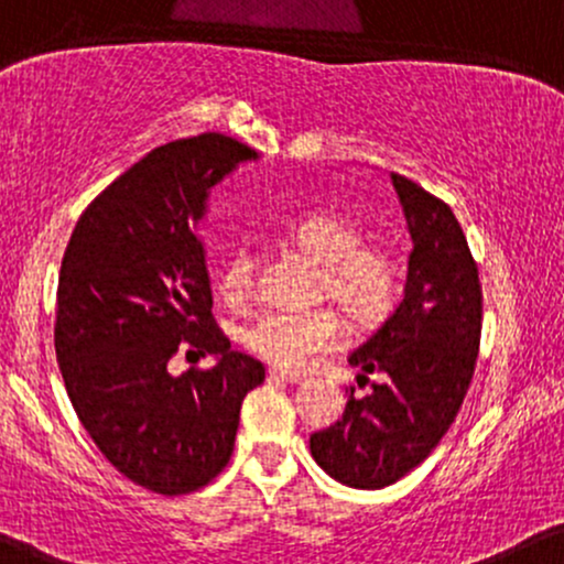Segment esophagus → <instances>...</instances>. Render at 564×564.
Wrapping results in <instances>:
<instances>
[{"instance_id":"34e87169","label":"esophagus","mask_w":564,"mask_h":564,"mask_svg":"<svg viewBox=\"0 0 564 564\" xmlns=\"http://www.w3.org/2000/svg\"><path fill=\"white\" fill-rule=\"evenodd\" d=\"M270 380H281V382H292V386H300V382H305V375L283 372V369H270Z\"/></svg>"}]
</instances>
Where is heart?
Wrapping results in <instances>:
<instances>
[{
	"label": "heart",
	"mask_w": 564,
	"mask_h": 564,
	"mask_svg": "<svg viewBox=\"0 0 564 564\" xmlns=\"http://www.w3.org/2000/svg\"><path fill=\"white\" fill-rule=\"evenodd\" d=\"M364 227L337 212L307 214L286 227V240L324 264L321 294L332 296L358 324H377L393 311L404 283L399 257L367 243ZM257 253L238 246L219 272V292L230 305L253 294ZM243 345L278 369H305L345 339V321L334 307L268 311L246 326Z\"/></svg>",
	"instance_id": "obj_1"
}]
</instances>
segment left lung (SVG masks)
I'll return each instance as SVG.
<instances>
[{
    "label": "left lung",
    "mask_w": 564,
    "mask_h": 564,
    "mask_svg": "<svg viewBox=\"0 0 564 564\" xmlns=\"http://www.w3.org/2000/svg\"><path fill=\"white\" fill-rule=\"evenodd\" d=\"M412 235L404 296L350 367L372 393L348 395L343 420L311 436V453L332 479L380 490L429 457L455 423L471 386L481 339V283L453 208L412 178L391 173Z\"/></svg>",
    "instance_id": "left-lung-1"
}]
</instances>
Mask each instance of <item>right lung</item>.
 <instances>
[{"label": "right lung", "mask_w": 564, "mask_h": 564, "mask_svg": "<svg viewBox=\"0 0 564 564\" xmlns=\"http://www.w3.org/2000/svg\"><path fill=\"white\" fill-rule=\"evenodd\" d=\"M257 152L221 133L158 147L85 208L64 251L55 358L79 423L122 476L160 495L206 487L230 463L240 404L264 367L212 313L206 251L192 227L208 189ZM178 349L212 370L173 378Z\"/></svg>", "instance_id": "1"}]
</instances>
